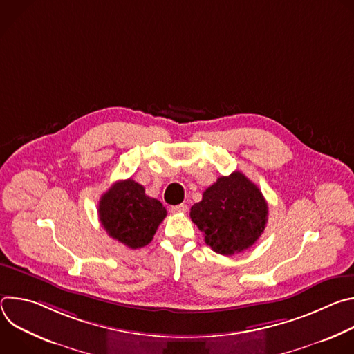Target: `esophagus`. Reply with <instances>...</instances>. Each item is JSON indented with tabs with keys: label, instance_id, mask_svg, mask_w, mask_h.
Here are the masks:
<instances>
[{
	"label": "esophagus",
	"instance_id": "34e87169",
	"mask_svg": "<svg viewBox=\"0 0 354 354\" xmlns=\"http://www.w3.org/2000/svg\"><path fill=\"white\" fill-rule=\"evenodd\" d=\"M171 212L174 214H183L187 212V206L186 205H178V206H172L171 207Z\"/></svg>",
	"mask_w": 354,
	"mask_h": 354
}]
</instances>
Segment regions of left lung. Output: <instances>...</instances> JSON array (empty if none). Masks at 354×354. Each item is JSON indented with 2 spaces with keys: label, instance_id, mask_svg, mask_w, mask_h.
I'll list each match as a JSON object with an SVG mask.
<instances>
[{
  "label": "left lung",
  "instance_id": "obj_1",
  "mask_svg": "<svg viewBox=\"0 0 354 354\" xmlns=\"http://www.w3.org/2000/svg\"><path fill=\"white\" fill-rule=\"evenodd\" d=\"M190 218L205 242L231 257L254 245L268 223V203L259 187L242 172L220 176L190 209Z\"/></svg>",
  "mask_w": 354,
  "mask_h": 354
}]
</instances>
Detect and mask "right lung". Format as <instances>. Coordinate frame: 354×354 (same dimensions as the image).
<instances>
[{
	"mask_svg": "<svg viewBox=\"0 0 354 354\" xmlns=\"http://www.w3.org/2000/svg\"><path fill=\"white\" fill-rule=\"evenodd\" d=\"M99 220L109 236L130 249H138L153 241L167 210L157 198L133 179L119 180L102 194L97 207Z\"/></svg>",
	"mask_w": 354,
	"mask_h": 354,
	"instance_id": "obj_1",
	"label": "right lung"
}]
</instances>
